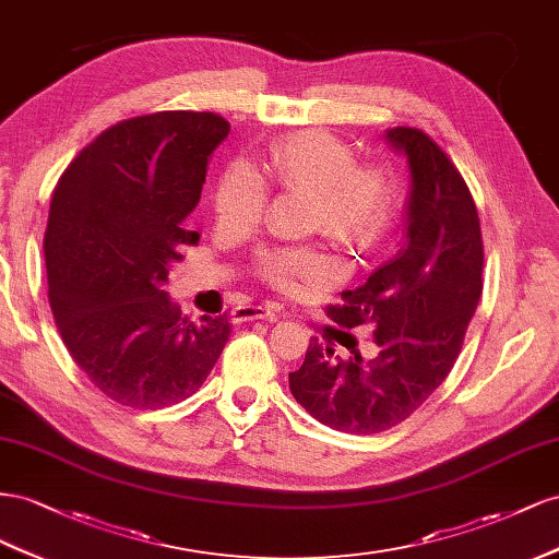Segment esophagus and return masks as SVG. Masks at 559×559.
<instances>
[{
  "label": "esophagus",
  "instance_id": "esophagus-1",
  "mask_svg": "<svg viewBox=\"0 0 559 559\" xmlns=\"http://www.w3.org/2000/svg\"><path fill=\"white\" fill-rule=\"evenodd\" d=\"M234 321H252V318H274L281 316V309L276 305H243V307H236L231 311Z\"/></svg>",
  "mask_w": 559,
  "mask_h": 559
}]
</instances>
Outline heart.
Wrapping results in <instances>:
<instances>
[{
	"label": "heart",
	"mask_w": 559,
	"mask_h": 559,
	"mask_svg": "<svg viewBox=\"0 0 559 559\" xmlns=\"http://www.w3.org/2000/svg\"><path fill=\"white\" fill-rule=\"evenodd\" d=\"M299 191L311 199L309 222L330 241L354 252H368L393 229L401 197L389 168L358 164L344 140L323 131H305L271 150L262 170L243 158L222 168L213 205L227 227H250L264 213L266 185ZM260 276L288 290L297 283L323 285L334 266L328 254L311 246L266 248L258 258Z\"/></svg>",
	"instance_id": "heart-1"
}]
</instances>
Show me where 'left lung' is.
<instances>
[{"mask_svg":"<svg viewBox=\"0 0 559 559\" xmlns=\"http://www.w3.org/2000/svg\"><path fill=\"white\" fill-rule=\"evenodd\" d=\"M386 138L407 154L412 175L405 241L325 309L342 328L372 325L379 356L342 360L311 337L305 362L290 372L295 401L354 436L389 430L426 403L454 368L483 295V231L466 180L421 129L395 126Z\"/></svg>","mask_w":559,"mask_h":559,"instance_id":"8db88e82","label":"left lung"}]
</instances>
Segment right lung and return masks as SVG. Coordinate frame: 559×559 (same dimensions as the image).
I'll return each mask as SVG.
<instances>
[{
  "label": "right lung",
  "mask_w": 559,
  "mask_h": 559,
  "mask_svg": "<svg viewBox=\"0 0 559 559\" xmlns=\"http://www.w3.org/2000/svg\"><path fill=\"white\" fill-rule=\"evenodd\" d=\"M229 133L215 111L168 109L109 126L53 189L44 234L49 301L70 356L109 401L162 409L197 393L231 325L191 323L162 290L199 231L211 152Z\"/></svg>",
  "instance_id": "obj_1"
}]
</instances>
